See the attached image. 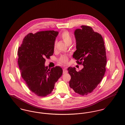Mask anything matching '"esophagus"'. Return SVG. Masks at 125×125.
I'll return each instance as SVG.
<instances>
[{
    "instance_id": "34e87169",
    "label": "esophagus",
    "mask_w": 125,
    "mask_h": 125,
    "mask_svg": "<svg viewBox=\"0 0 125 125\" xmlns=\"http://www.w3.org/2000/svg\"><path fill=\"white\" fill-rule=\"evenodd\" d=\"M68 72L67 69L66 68H64V69H63V73H66Z\"/></svg>"
}]
</instances>
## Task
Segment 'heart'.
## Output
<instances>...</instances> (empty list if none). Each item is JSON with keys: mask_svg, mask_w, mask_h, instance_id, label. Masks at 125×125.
I'll use <instances>...</instances> for the list:
<instances>
[{"mask_svg": "<svg viewBox=\"0 0 125 125\" xmlns=\"http://www.w3.org/2000/svg\"><path fill=\"white\" fill-rule=\"evenodd\" d=\"M61 38L63 40V41L67 44L72 43V38L70 33L66 31H63L60 35ZM56 48V43L54 44V49H55ZM68 61V57L67 55H62L60 57L59 59V62L61 64H65L67 63Z\"/></svg>", "mask_w": 125, "mask_h": 125, "instance_id": "b5f03b06", "label": "heart"}]
</instances>
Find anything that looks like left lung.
<instances>
[{
	"instance_id": "left-lung-1",
	"label": "left lung",
	"mask_w": 125,
	"mask_h": 125,
	"mask_svg": "<svg viewBox=\"0 0 125 125\" xmlns=\"http://www.w3.org/2000/svg\"><path fill=\"white\" fill-rule=\"evenodd\" d=\"M76 50L73 58L83 68L77 72L74 67H68L71 75L69 86L81 95L92 92L102 81L106 71L107 58L104 39L89 26L82 25L74 31Z\"/></svg>"
}]
</instances>
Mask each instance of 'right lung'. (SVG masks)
Instances as JSON below:
<instances>
[{"label":"right lung","mask_w":125,"mask_h":125,"mask_svg":"<svg viewBox=\"0 0 125 125\" xmlns=\"http://www.w3.org/2000/svg\"><path fill=\"white\" fill-rule=\"evenodd\" d=\"M58 33L53 30L29 33L18 49V63L21 77L29 89L38 96L51 94L62 74L60 66L50 69L45 66V59H50L53 54Z\"/></svg>","instance_id":"right-lung-1"}]
</instances>
